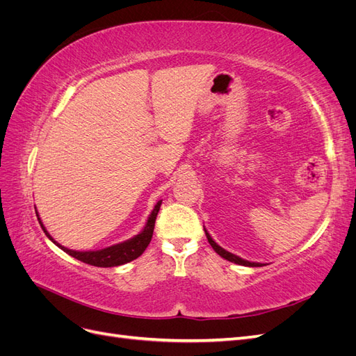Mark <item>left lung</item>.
<instances>
[{"label":"left lung","mask_w":356,"mask_h":356,"mask_svg":"<svg viewBox=\"0 0 356 356\" xmlns=\"http://www.w3.org/2000/svg\"><path fill=\"white\" fill-rule=\"evenodd\" d=\"M204 233H207L208 242H209V243H211V246L213 248V251L217 252L218 255H221L222 258H225V260H229V261L236 263V264H241V266H248V267H261V266H263V264H260V263H251V261H246V260H243V258H241V257H238V255H234V254H232V252H229V251L222 250V248H221L220 245L215 243V241L211 238V234H209L207 230H204Z\"/></svg>","instance_id":"left-lung-1"}]
</instances>
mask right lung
I'll return each mask as SVG.
<instances>
[{
	"label": "right lung",
	"mask_w": 356,
	"mask_h": 356,
	"mask_svg": "<svg viewBox=\"0 0 356 356\" xmlns=\"http://www.w3.org/2000/svg\"><path fill=\"white\" fill-rule=\"evenodd\" d=\"M160 204H161V200L157 202V204L154 207L153 212L149 213V217L147 220V224L144 230L136 234L135 238L129 239L126 242H122V243H117V245H113V246H108V248H104V250H98V251H72V250H68V248L59 245L58 242L53 241L51 236L47 233L46 227L42 225L41 220H40V215L37 213L38 217V221H40V225L41 229L44 230V233L47 234V238L50 241L55 242L62 251H65L68 255L77 258V260L86 263V264H90V266H96V267H114V266H122V264H126L129 261L135 260V258H138L139 255H141L145 248L148 246V243L152 242V238H153V232H154V224H156V217L159 213V209H160Z\"/></svg>",
	"instance_id": "right-lung-1"
}]
</instances>
